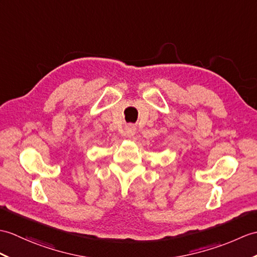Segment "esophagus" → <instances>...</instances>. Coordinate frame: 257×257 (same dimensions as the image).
Masks as SVG:
<instances>
[{"instance_id": "1", "label": "esophagus", "mask_w": 257, "mask_h": 257, "mask_svg": "<svg viewBox=\"0 0 257 257\" xmlns=\"http://www.w3.org/2000/svg\"><path fill=\"white\" fill-rule=\"evenodd\" d=\"M126 135H127V137H133V136L135 135V129H134V127L129 126V127L126 129Z\"/></svg>"}]
</instances>
